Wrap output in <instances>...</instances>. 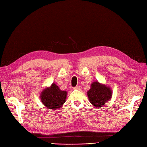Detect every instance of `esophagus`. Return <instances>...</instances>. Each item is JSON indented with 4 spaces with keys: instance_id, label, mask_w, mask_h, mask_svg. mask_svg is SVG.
Returning a JSON list of instances; mask_svg holds the SVG:
<instances>
[{
    "instance_id": "34e87169",
    "label": "esophagus",
    "mask_w": 147,
    "mask_h": 147,
    "mask_svg": "<svg viewBox=\"0 0 147 147\" xmlns=\"http://www.w3.org/2000/svg\"><path fill=\"white\" fill-rule=\"evenodd\" d=\"M80 87L79 86H75V87H74V90H80Z\"/></svg>"
}]
</instances>
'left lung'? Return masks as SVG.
Segmentation results:
<instances>
[{
	"instance_id": "8db88e82",
	"label": "left lung",
	"mask_w": 147,
	"mask_h": 147,
	"mask_svg": "<svg viewBox=\"0 0 147 147\" xmlns=\"http://www.w3.org/2000/svg\"><path fill=\"white\" fill-rule=\"evenodd\" d=\"M111 93L109 87L98 82H94L91 85L90 90L87 92V95L91 104L97 108H100L111 99Z\"/></svg>"
}]
</instances>
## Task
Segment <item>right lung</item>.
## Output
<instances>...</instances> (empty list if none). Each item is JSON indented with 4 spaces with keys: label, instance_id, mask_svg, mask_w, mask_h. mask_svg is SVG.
<instances>
[{
    "label": "right lung",
    "instance_id": "1",
    "mask_svg": "<svg viewBox=\"0 0 147 147\" xmlns=\"http://www.w3.org/2000/svg\"><path fill=\"white\" fill-rule=\"evenodd\" d=\"M67 92L62 91L58 86L53 84L50 88H45L40 95L43 104L50 109H60L65 102Z\"/></svg>",
    "mask_w": 147,
    "mask_h": 147
}]
</instances>
